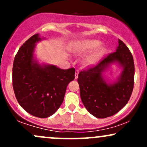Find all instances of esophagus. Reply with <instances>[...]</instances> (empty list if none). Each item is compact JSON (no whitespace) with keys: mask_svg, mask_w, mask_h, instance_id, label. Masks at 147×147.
Returning a JSON list of instances; mask_svg holds the SVG:
<instances>
[{"mask_svg":"<svg viewBox=\"0 0 147 147\" xmlns=\"http://www.w3.org/2000/svg\"><path fill=\"white\" fill-rule=\"evenodd\" d=\"M79 71L78 70H77L75 71V79H77V78H78V75H79Z\"/></svg>","mask_w":147,"mask_h":147,"instance_id":"obj_1","label":"esophagus"}]
</instances>
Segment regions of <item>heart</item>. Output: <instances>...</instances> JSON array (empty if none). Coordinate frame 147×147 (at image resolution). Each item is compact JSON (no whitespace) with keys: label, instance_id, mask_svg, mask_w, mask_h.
I'll list each match as a JSON object with an SVG mask.
<instances>
[{"label":"heart","instance_id":"1","mask_svg":"<svg viewBox=\"0 0 147 147\" xmlns=\"http://www.w3.org/2000/svg\"><path fill=\"white\" fill-rule=\"evenodd\" d=\"M100 42L97 40H80V41H75L72 43L70 45V50L72 53L75 54V55H84V54L94 50L97 47L100 45ZM106 49L104 47H99V48L94 50L93 52H91L90 55H88L84 58V64L86 65H92L96 63L99 60V59L104 55Z\"/></svg>","mask_w":147,"mask_h":147}]
</instances>
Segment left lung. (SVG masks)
Wrapping results in <instances>:
<instances>
[{
    "mask_svg": "<svg viewBox=\"0 0 147 147\" xmlns=\"http://www.w3.org/2000/svg\"><path fill=\"white\" fill-rule=\"evenodd\" d=\"M118 43L116 52L78 75L82 103L87 111L97 118L111 117L119 112L129 102L133 92L135 66L132 54L124 42L119 39ZM115 62L123 67V72L117 82L108 84L102 73Z\"/></svg>",
    "mask_w": 147,
    "mask_h": 147,
    "instance_id": "obj_1",
    "label": "left lung"
}]
</instances>
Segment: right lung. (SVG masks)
Here are the masks:
<instances>
[{"instance_id":"right-lung-1","label":"right lung","mask_w":147,"mask_h":147,"mask_svg":"<svg viewBox=\"0 0 147 147\" xmlns=\"http://www.w3.org/2000/svg\"><path fill=\"white\" fill-rule=\"evenodd\" d=\"M38 34L23 43L15 56L12 84L18 104L28 113L46 118L63 102L67 86L75 79V68L62 70L53 65H40L34 59Z\"/></svg>"}]
</instances>
